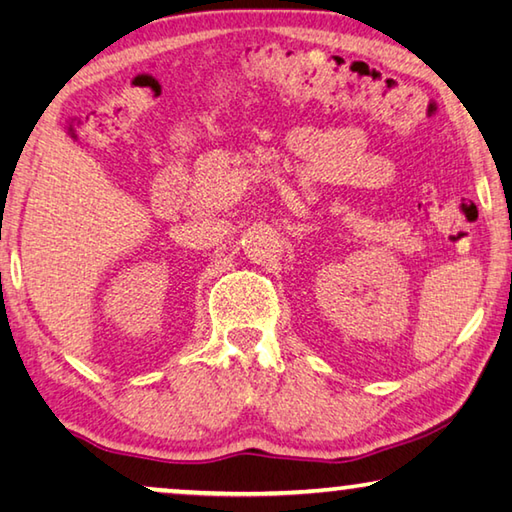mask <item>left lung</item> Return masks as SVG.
<instances>
[{"label": "left lung", "instance_id": "left-lung-1", "mask_svg": "<svg viewBox=\"0 0 512 512\" xmlns=\"http://www.w3.org/2000/svg\"><path fill=\"white\" fill-rule=\"evenodd\" d=\"M510 275H512V273H510Z\"/></svg>", "mask_w": 512, "mask_h": 512}]
</instances>
